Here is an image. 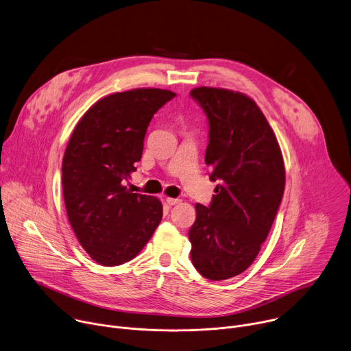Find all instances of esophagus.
Returning <instances> with one entry per match:
<instances>
[{"instance_id": "1", "label": "esophagus", "mask_w": 351, "mask_h": 351, "mask_svg": "<svg viewBox=\"0 0 351 351\" xmlns=\"http://www.w3.org/2000/svg\"><path fill=\"white\" fill-rule=\"evenodd\" d=\"M165 202H167V204H168V206H176V204H179V203L182 202V199H180V198H172V197H167Z\"/></svg>"}]
</instances>
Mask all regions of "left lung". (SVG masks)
<instances>
[{"instance_id":"obj_1","label":"left lung","mask_w":351,"mask_h":351,"mask_svg":"<svg viewBox=\"0 0 351 351\" xmlns=\"http://www.w3.org/2000/svg\"><path fill=\"white\" fill-rule=\"evenodd\" d=\"M190 97L208 119L206 164L218 180L211 204H195L189 230L191 263L210 280H223L253 264L285 191L278 140L252 98L232 90L197 87Z\"/></svg>"}]
</instances>
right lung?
<instances>
[{
    "mask_svg": "<svg viewBox=\"0 0 351 351\" xmlns=\"http://www.w3.org/2000/svg\"><path fill=\"white\" fill-rule=\"evenodd\" d=\"M176 94L134 88L107 95L79 121L62 160L71 226L87 254L115 267L133 260L162 219L158 198L123 186L140 161L154 114Z\"/></svg>",
    "mask_w": 351,
    "mask_h": 351,
    "instance_id": "obj_1",
    "label": "right lung"
}]
</instances>
